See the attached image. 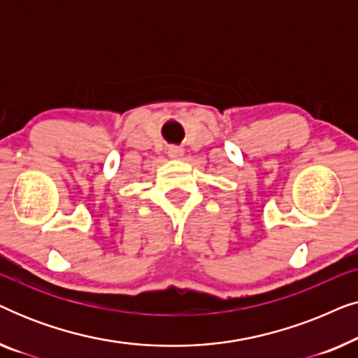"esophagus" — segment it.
Masks as SVG:
<instances>
[{"label": "esophagus", "instance_id": "1", "mask_svg": "<svg viewBox=\"0 0 358 358\" xmlns=\"http://www.w3.org/2000/svg\"><path fill=\"white\" fill-rule=\"evenodd\" d=\"M168 155H169V158H173V159H180L184 156V150L179 148V146H169Z\"/></svg>", "mask_w": 358, "mask_h": 358}]
</instances>
